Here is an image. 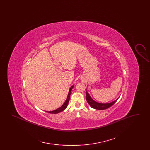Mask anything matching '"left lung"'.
Instances as JSON below:
<instances>
[{"instance_id":"left-lung-1","label":"left lung","mask_w":150,"mask_h":150,"mask_svg":"<svg viewBox=\"0 0 150 150\" xmlns=\"http://www.w3.org/2000/svg\"><path fill=\"white\" fill-rule=\"evenodd\" d=\"M116 99V100H114V101H112L110 103H100L99 102H97L92 98V97H91V96L89 95V94L87 92H86V100L87 102L89 103V105H90V106L91 107H92L94 109H96V110H105V109H107L108 108H109L111 106H112L117 101V100H118Z\"/></svg>"}]
</instances>
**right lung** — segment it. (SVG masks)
Instances as JSON below:
<instances>
[{
	"mask_svg": "<svg viewBox=\"0 0 150 150\" xmlns=\"http://www.w3.org/2000/svg\"><path fill=\"white\" fill-rule=\"evenodd\" d=\"M74 88V85L72 86H71V88H70V90H69V94H68V96H67V97L66 98V100H65V102H64V103L60 107H59L58 108H57L55 110H53V111H47V112L48 113H50V114H58L59 112H61L62 111H63L64 110L66 107H67V105H68V103L70 100V94H71V92L72 89V88Z\"/></svg>",
	"mask_w": 150,
	"mask_h": 150,
	"instance_id": "add662e5",
	"label": "right lung"
}]
</instances>
